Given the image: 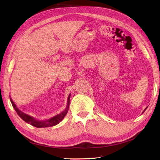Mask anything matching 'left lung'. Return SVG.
I'll list each match as a JSON object with an SVG mask.
<instances>
[{
  "mask_svg": "<svg viewBox=\"0 0 160 160\" xmlns=\"http://www.w3.org/2000/svg\"><path fill=\"white\" fill-rule=\"evenodd\" d=\"M146 109H147V108H146V109H145V110H144V111H143V112H144V111H146Z\"/></svg>",
  "mask_w": 160,
  "mask_h": 160,
  "instance_id": "1",
  "label": "left lung"
}]
</instances>
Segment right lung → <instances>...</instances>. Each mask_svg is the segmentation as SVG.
I'll return each mask as SVG.
<instances>
[{
    "instance_id": "1",
    "label": "right lung",
    "mask_w": 160,
    "mask_h": 160,
    "mask_svg": "<svg viewBox=\"0 0 160 160\" xmlns=\"http://www.w3.org/2000/svg\"><path fill=\"white\" fill-rule=\"evenodd\" d=\"M67 100H68V101H67V107H66L65 111H62V113L55 116V117L51 118L50 119H48V120H46V121H38V120L35 119V118H33L32 117H31L30 115L24 113L23 112H22V111L19 110L17 108L16 105L14 104V103L13 102V101L12 100V99L11 98V101L12 105L13 106L14 109H15L17 114L19 116H20L21 118L25 121V122L29 123L31 125H32V126H35V127L38 128L52 127V126H54V125H56L59 123H60L61 121L62 120V119L65 118V116L66 115L67 112H68L69 107V103H70V95H69L68 99H67Z\"/></svg>"
}]
</instances>
